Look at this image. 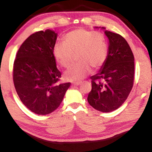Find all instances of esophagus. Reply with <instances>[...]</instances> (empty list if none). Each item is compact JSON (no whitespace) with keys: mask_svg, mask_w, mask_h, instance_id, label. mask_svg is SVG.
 <instances>
[{"mask_svg":"<svg viewBox=\"0 0 152 152\" xmlns=\"http://www.w3.org/2000/svg\"><path fill=\"white\" fill-rule=\"evenodd\" d=\"M80 83H81L80 82H76V83H73L72 85H74V86H78L79 85H80Z\"/></svg>","mask_w":152,"mask_h":152,"instance_id":"34e87169","label":"esophagus"}]
</instances>
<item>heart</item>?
<instances>
[{"mask_svg": "<svg viewBox=\"0 0 152 152\" xmlns=\"http://www.w3.org/2000/svg\"><path fill=\"white\" fill-rule=\"evenodd\" d=\"M63 39L64 43L56 42L53 47L56 62L62 67H67L73 55L76 54L78 62L64 72V78L67 80L83 79L90 73L91 68L98 69L106 61L107 44L102 32L78 28L66 34Z\"/></svg>", "mask_w": 152, "mask_h": 152, "instance_id": "heart-1", "label": "heart"}]
</instances>
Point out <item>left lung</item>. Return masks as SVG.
Returning <instances> with one entry per match:
<instances>
[{
    "mask_svg": "<svg viewBox=\"0 0 152 152\" xmlns=\"http://www.w3.org/2000/svg\"><path fill=\"white\" fill-rule=\"evenodd\" d=\"M101 28L108 39V54L99 71L90 77L92 90L88 102L97 110L110 113L124 104L132 90L134 57L124 37Z\"/></svg>",
    "mask_w": 152,
    "mask_h": 152,
    "instance_id": "obj_1",
    "label": "left lung"
}]
</instances>
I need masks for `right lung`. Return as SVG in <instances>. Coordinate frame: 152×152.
<instances>
[{
    "label": "right lung",
    "mask_w": 152,
    "mask_h": 152,
    "mask_svg": "<svg viewBox=\"0 0 152 152\" xmlns=\"http://www.w3.org/2000/svg\"><path fill=\"white\" fill-rule=\"evenodd\" d=\"M57 37L49 29L32 34L20 46L14 62L17 94L26 108L37 115L56 110L71 85L58 83L61 73L53 54Z\"/></svg>",
    "instance_id": "right-lung-1"
}]
</instances>
